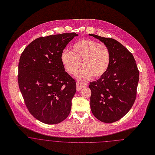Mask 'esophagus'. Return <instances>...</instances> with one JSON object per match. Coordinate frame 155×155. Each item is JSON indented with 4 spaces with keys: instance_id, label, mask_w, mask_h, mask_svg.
<instances>
[{
    "instance_id": "esophagus-1",
    "label": "esophagus",
    "mask_w": 155,
    "mask_h": 155,
    "mask_svg": "<svg viewBox=\"0 0 155 155\" xmlns=\"http://www.w3.org/2000/svg\"><path fill=\"white\" fill-rule=\"evenodd\" d=\"M87 86V83H81V82H77V84H76L77 90L79 91L82 89V88L86 87Z\"/></svg>"
}]
</instances>
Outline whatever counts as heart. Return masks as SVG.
Instances as JSON below:
<instances>
[{
	"label": "heart",
	"instance_id": "obj_1",
	"mask_svg": "<svg viewBox=\"0 0 155 155\" xmlns=\"http://www.w3.org/2000/svg\"><path fill=\"white\" fill-rule=\"evenodd\" d=\"M61 60L65 71L71 75H75L82 67L77 77L80 81L99 78L106 72L109 66L110 54L108 48L103 44L90 40L83 39L75 43L72 52L64 50Z\"/></svg>",
	"mask_w": 155,
	"mask_h": 155
}]
</instances>
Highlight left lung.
<instances>
[{
  "mask_svg": "<svg viewBox=\"0 0 155 155\" xmlns=\"http://www.w3.org/2000/svg\"><path fill=\"white\" fill-rule=\"evenodd\" d=\"M93 36L108 48L110 61L106 72L90 82V107L94 116L105 123H112L125 116L135 102L139 71L133 54L111 38Z\"/></svg>",
  "mask_w": 155,
  "mask_h": 155,
  "instance_id": "8db88e82",
  "label": "left lung"
}]
</instances>
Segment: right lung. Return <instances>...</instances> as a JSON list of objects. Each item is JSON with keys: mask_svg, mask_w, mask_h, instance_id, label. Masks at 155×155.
<instances>
[{"mask_svg": "<svg viewBox=\"0 0 155 155\" xmlns=\"http://www.w3.org/2000/svg\"><path fill=\"white\" fill-rule=\"evenodd\" d=\"M75 33L36 38L22 53L18 81L30 113L47 124L65 120L76 92V82L65 68L61 54Z\"/></svg>", "mask_w": 155, "mask_h": 155, "instance_id": "add662e5", "label": "right lung"}]
</instances>
